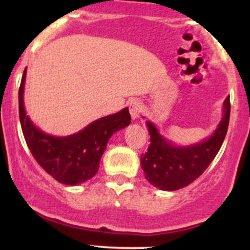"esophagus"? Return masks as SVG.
I'll return each mask as SVG.
<instances>
[{"label": "esophagus", "instance_id": "34e87169", "mask_svg": "<svg viewBox=\"0 0 250 250\" xmlns=\"http://www.w3.org/2000/svg\"><path fill=\"white\" fill-rule=\"evenodd\" d=\"M129 112H130V116H132L133 120H135V118H139L140 113L143 112V105H141V103L138 102V100H133V102H130Z\"/></svg>", "mask_w": 250, "mask_h": 250}]
</instances>
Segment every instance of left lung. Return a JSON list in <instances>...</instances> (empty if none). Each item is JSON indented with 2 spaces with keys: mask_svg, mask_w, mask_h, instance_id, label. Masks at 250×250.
<instances>
[{
  "mask_svg": "<svg viewBox=\"0 0 250 250\" xmlns=\"http://www.w3.org/2000/svg\"><path fill=\"white\" fill-rule=\"evenodd\" d=\"M230 97L224 102V117L215 132L202 143L179 147L166 140L156 125L146 122L151 144L141 155V168L151 185L165 191H175L190 185L204 170L220 150L228 133L230 120Z\"/></svg>",
  "mask_w": 250,
  "mask_h": 250,
  "instance_id": "left-lung-1",
  "label": "left lung"
}]
</instances>
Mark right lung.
I'll return each mask as SVG.
<instances>
[{"label":"right lung","instance_id":"right-lung-1","mask_svg":"<svg viewBox=\"0 0 250 250\" xmlns=\"http://www.w3.org/2000/svg\"><path fill=\"white\" fill-rule=\"evenodd\" d=\"M26 69L19 87V117L25 141L32 156L46 172L65 185H77L93 178L111 135L127 127L130 115L127 107L120 112L99 118L76 134L53 137L30 121L24 107Z\"/></svg>","mask_w":250,"mask_h":250}]
</instances>
